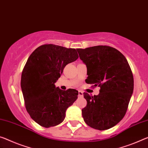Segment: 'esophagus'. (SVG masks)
Listing matches in <instances>:
<instances>
[{
  "label": "esophagus",
  "mask_w": 148,
  "mask_h": 148,
  "mask_svg": "<svg viewBox=\"0 0 148 148\" xmlns=\"http://www.w3.org/2000/svg\"><path fill=\"white\" fill-rule=\"evenodd\" d=\"M79 97H83V92L81 91V90H79Z\"/></svg>",
  "instance_id": "34e87169"
}]
</instances>
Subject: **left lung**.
<instances>
[{"instance_id": "obj_1", "label": "left lung", "mask_w": 148, "mask_h": 148, "mask_svg": "<svg viewBox=\"0 0 148 148\" xmlns=\"http://www.w3.org/2000/svg\"><path fill=\"white\" fill-rule=\"evenodd\" d=\"M87 69V84L101 87L98 95L84 92L87 104L82 109L84 121L92 128L105 130L123 119L134 90V78L125 57L114 47L97 45L77 49Z\"/></svg>"}]
</instances>
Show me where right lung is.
Listing matches in <instances>:
<instances>
[{
	"instance_id": "add662e5",
	"label": "right lung",
	"mask_w": 148,
	"mask_h": 148,
	"mask_svg": "<svg viewBox=\"0 0 148 148\" xmlns=\"http://www.w3.org/2000/svg\"><path fill=\"white\" fill-rule=\"evenodd\" d=\"M78 58L75 49L45 44L36 48L27 60L21 77L22 91L27 111L40 126L61 124L67 108L77 99V90H63L55 83L65 65Z\"/></svg>"
}]
</instances>
